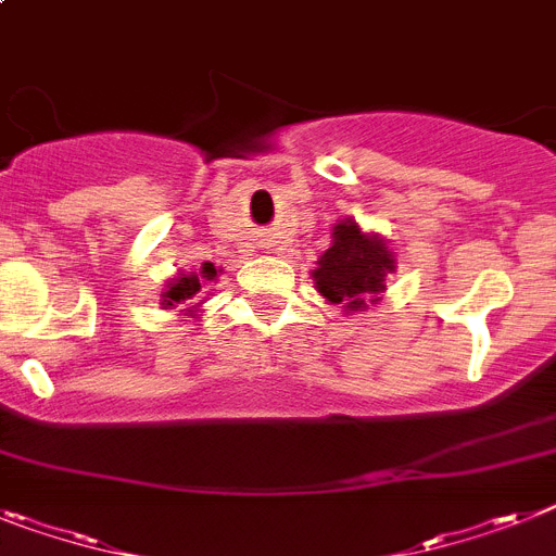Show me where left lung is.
Returning a JSON list of instances; mask_svg holds the SVG:
<instances>
[{
    "label": "left lung",
    "instance_id": "1",
    "mask_svg": "<svg viewBox=\"0 0 556 556\" xmlns=\"http://www.w3.org/2000/svg\"><path fill=\"white\" fill-rule=\"evenodd\" d=\"M395 270L393 254L379 237L365 235L353 220L333 228V245L319 256L314 282L333 305L362 311L384 291V277Z\"/></svg>",
    "mask_w": 556,
    "mask_h": 556
}]
</instances>
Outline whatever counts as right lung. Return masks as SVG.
<instances>
[{
  "label": "right lung",
  "instance_id": "obj_1",
  "mask_svg": "<svg viewBox=\"0 0 556 556\" xmlns=\"http://www.w3.org/2000/svg\"><path fill=\"white\" fill-rule=\"evenodd\" d=\"M200 277L214 279L217 277V270H214L212 263H203V270H200ZM200 277L198 274H180L177 279H172L169 288L161 293V305L163 307H175V305H186L189 300H198L200 293Z\"/></svg>",
  "mask_w": 556,
  "mask_h": 556
}]
</instances>
